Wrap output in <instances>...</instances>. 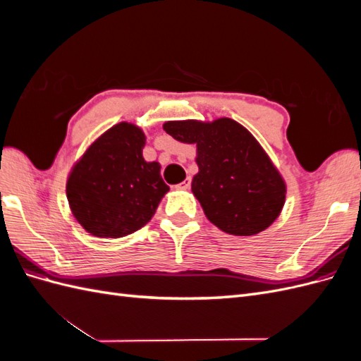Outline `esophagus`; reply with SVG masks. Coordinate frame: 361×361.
Masks as SVG:
<instances>
[{
    "instance_id": "1",
    "label": "esophagus",
    "mask_w": 361,
    "mask_h": 361,
    "mask_svg": "<svg viewBox=\"0 0 361 361\" xmlns=\"http://www.w3.org/2000/svg\"><path fill=\"white\" fill-rule=\"evenodd\" d=\"M190 187H191V178H187L182 183L178 185L179 190H190Z\"/></svg>"
}]
</instances>
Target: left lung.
<instances>
[{
	"label": "left lung",
	"mask_w": 361,
	"mask_h": 361,
	"mask_svg": "<svg viewBox=\"0 0 361 361\" xmlns=\"http://www.w3.org/2000/svg\"><path fill=\"white\" fill-rule=\"evenodd\" d=\"M164 130L197 145L199 173L191 188L207 220L236 236L256 235L274 223L285 203V182L244 126L224 117L212 123L167 122Z\"/></svg>",
	"instance_id": "1"
}]
</instances>
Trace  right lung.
Returning <instances> with one entry per match:
<instances>
[{
  "label": "right lung",
  "mask_w": 361,
  "mask_h": 361,
  "mask_svg": "<svg viewBox=\"0 0 361 361\" xmlns=\"http://www.w3.org/2000/svg\"><path fill=\"white\" fill-rule=\"evenodd\" d=\"M143 130L126 122L108 129L85 152L68 179L72 214L97 238L137 232L169 191L158 162H146Z\"/></svg>",
  "instance_id": "obj_1"
}]
</instances>
